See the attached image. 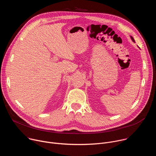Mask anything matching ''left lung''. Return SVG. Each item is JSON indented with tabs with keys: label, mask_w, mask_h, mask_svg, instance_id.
<instances>
[{
	"label": "left lung",
	"mask_w": 156,
	"mask_h": 156,
	"mask_svg": "<svg viewBox=\"0 0 156 156\" xmlns=\"http://www.w3.org/2000/svg\"><path fill=\"white\" fill-rule=\"evenodd\" d=\"M130 37H131V40H132V41H133V42H135V39H133V37L132 36H130Z\"/></svg>",
	"instance_id": "8db88e82"
}]
</instances>
